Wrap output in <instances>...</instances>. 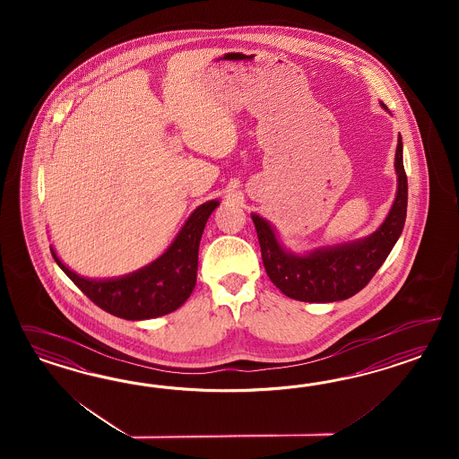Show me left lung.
<instances>
[{
    "label": "left lung",
    "mask_w": 459,
    "mask_h": 459,
    "mask_svg": "<svg viewBox=\"0 0 459 459\" xmlns=\"http://www.w3.org/2000/svg\"><path fill=\"white\" fill-rule=\"evenodd\" d=\"M394 165L397 173V195L389 215L372 236L298 255L281 246L271 223L252 213L265 273L278 290L298 301L333 303L351 298L370 282L403 234L407 215V177L401 134Z\"/></svg>",
    "instance_id": "obj_1"
}]
</instances>
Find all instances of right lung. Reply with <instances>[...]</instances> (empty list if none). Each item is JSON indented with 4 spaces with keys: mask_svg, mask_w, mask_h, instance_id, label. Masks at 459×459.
<instances>
[{
    "mask_svg": "<svg viewBox=\"0 0 459 459\" xmlns=\"http://www.w3.org/2000/svg\"><path fill=\"white\" fill-rule=\"evenodd\" d=\"M219 200L202 204L181 227L178 236L156 261L123 278L87 279L70 271L54 247L52 255L72 282L99 307L123 320H150L178 309L194 291L198 247L210 213Z\"/></svg>",
    "mask_w": 459,
    "mask_h": 459,
    "instance_id": "add662e5",
    "label": "right lung"
}]
</instances>
